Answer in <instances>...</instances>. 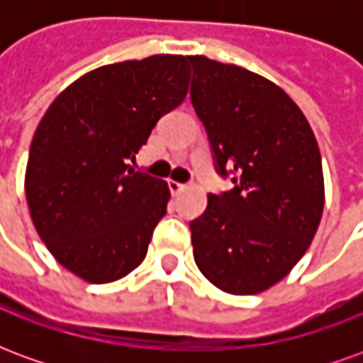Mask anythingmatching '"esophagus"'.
<instances>
[{"mask_svg":"<svg viewBox=\"0 0 363 363\" xmlns=\"http://www.w3.org/2000/svg\"><path fill=\"white\" fill-rule=\"evenodd\" d=\"M169 189H171L173 194H179V192H182V190L186 189V184H182V182H177V181H169Z\"/></svg>","mask_w":363,"mask_h":363,"instance_id":"obj_1","label":"esophagus"}]
</instances>
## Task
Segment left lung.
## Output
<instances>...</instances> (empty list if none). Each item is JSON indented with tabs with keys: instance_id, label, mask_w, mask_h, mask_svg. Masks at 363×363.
<instances>
[{
	"instance_id": "8db88e82",
	"label": "left lung",
	"mask_w": 363,
	"mask_h": 363,
	"mask_svg": "<svg viewBox=\"0 0 363 363\" xmlns=\"http://www.w3.org/2000/svg\"><path fill=\"white\" fill-rule=\"evenodd\" d=\"M190 101L216 171L233 189L210 194L190 221L194 260L216 288L264 291L288 276L317 233L325 182L309 122L284 91L233 64L189 56Z\"/></svg>"
}]
</instances>
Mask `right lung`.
I'll return each mask as SVG.
<instances>
[{"instance_id": "obj_1", "label": "right lung", "mask_w": 363, "mask_h": 363, "mask_svg": "<svg viewBox=\"0 0 363 363\" xmlns=\"http://www.w3.org/2000/svg\"><path fill=\"white\" fill-rule=\"evenodd\" d=\"M189 56L159 54L96 67L62 91L36 128L25 192L38 235L91 284L142 264L171 198L130 163L157 120L186 96Z\"/></svg>"}]
</instances>
